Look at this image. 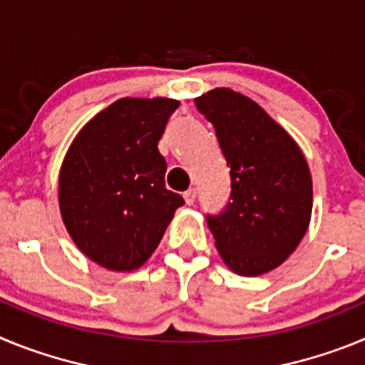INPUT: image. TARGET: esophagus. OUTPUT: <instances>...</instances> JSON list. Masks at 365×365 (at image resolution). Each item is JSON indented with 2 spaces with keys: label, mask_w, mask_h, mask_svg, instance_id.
Returning a JSON list of instances; mask_svg holds the SVG:
<instances>
[{
  "label": "esophagus",
  "mask_w": 365,
  "mask_h": 365,
  "mask_svg": "<svg viewBox=\"0 0 365 365\" xmlns=\"http://www.w3.org/2000/svg\"><path fill=\"white\" fill-rule=\"evenodd\" d=\"M195 197H197V190H195V188L186 190V192H185L186 205H193V202H195Z\"/></svg>",
  "instance_id": "esophagus-1"
}]
</instances>
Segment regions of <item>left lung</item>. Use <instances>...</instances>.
<instances>
[{
	"label": "left lung",
	"instance_id": "8db88e82",
	"mask_svg": "<svg viewBox=\"0 0 365 365\" xmlns=\"http://www.w3.org/2000/svg\"><path fill=\"white\" fill-rule=\"evenodd\" d=\"M230 166L232 192L206 215L221 259L241 276H261L291 256L309 228L312 179L294 138L248 96L217 87L195 98Z\"/></svg>",
	"mask_w": 365,
	"mask_h": 365
}]
</instances>
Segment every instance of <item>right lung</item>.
<instances>
[{
    "label": "right lung",
    "instance_id": "add662e5",
    "mask_svg": "<svg viewBox=\"0 0 365 365\" xmlns=\"http://www.w3.org/2000/svg\"><path fill=\"white\" fill-rule=\"evenodd\" d=\"M172 98H120L83 125L58 180L63 225L100 267L130 272L150 259L185 199L164 185L159 153Z\"/></svg>",
    "mask_w": 365,
    "mask_h": 365
}]
</instances>
